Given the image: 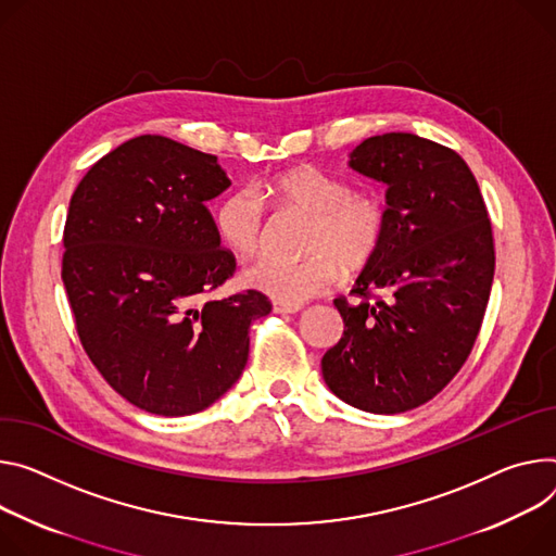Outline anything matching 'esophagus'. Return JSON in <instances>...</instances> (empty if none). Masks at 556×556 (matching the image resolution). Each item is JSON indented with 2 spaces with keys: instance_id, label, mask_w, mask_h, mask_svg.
<instances>
[{
  "instance_id": "1",
  "label": "esophagus",
  "mask_w": 556,
  "mask_h": 556,
  "mask_svg": "<svg viewBox=\"0 0 556 556\" xmlns=\"http://www.w3.org/2000/svg\"><path fill=\"white\" fill-rule=\"evenodd\" d=\"M273 311L277 315H294L301 311V304H283V301H273Z\"/></svg>"
}]
</instances>
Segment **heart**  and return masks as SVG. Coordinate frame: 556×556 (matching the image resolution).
Instances as JSON below:
<instances>
[{
    "instance_id": "heart-1",
    "label": "heart",
    "mask_w": 556,
    "mask_h": 556,
    "mask_svg": "<svg viewBox=\"0 0 556 556\" xmlns=\"http://www.w3.org/2000/svg\"><path fill=\"white\" fill-rule=\"evenodd\" d=\"M266 197L283 208L311 215L304 248L306 257H262L243 270V283L283 304H301L328 290L341 275L366 268L383 243L388 208L379 190L348 188L334 175L315 166L277 173L264 184ZM222 241L241 257L262 248L266 213L250 192L228 194L215 215Z\"/></svg>"
}]
</instances>
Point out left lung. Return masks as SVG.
Returning a JSON list of instances; mask_svg holds the SVG:
<instances>
[{
    "instance_id": "1",
    "label": "left lung",
    "mask_w": 556,
    "mask_h": 556,
    "mask_svg": "<svg viewBox=\"0 0 556 556\" xmlns=\"http://www.w3.org/2000/svg\"><path fill=\"white\" fill-rule=\"evenodd\" d=\"M348 166L386 186L377 257L334 299L343 337L324 359L326 386L375 415L413 410L468 359L494 277L492 226L479 184L454 150L413 132L364 139ZM372 291L382 296L369 301Z\"/></svg>"
}]
</instances>
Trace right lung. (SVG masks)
I'll return each instance as SVG.
<instances>
[{"label":"right lung","mask_w":556,"mask_h":556,"mask_svg":"<svg viewBox=\"0 0 556 556\" xmlns=\"http://www.w3.org/2000/svg\"><path fill=\"white\" fill-rule=\"evenodd\" d=\"M230 186L215 155L162 135L99 160L73 192L62 279L86 355L132 406L184 417L241 377L257 290L204 299L235 273L206 201Z\"/></svg>","instance_id":"add662e5"}]
</instances>
